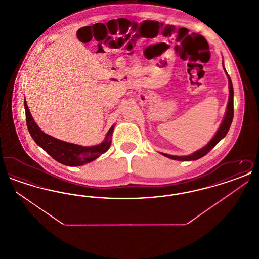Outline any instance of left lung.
Instances as JSON below:
<instances>
[{"label":"left lung","instance_id":"1","mask_svg":"<svg viewBox=\"0 0 259 259\" xmlns=\"http://www.w3.org/2000/svg\"><path fill=\"white\" fill-rule=\"evenodd\" d=\"M222 66H223V62H222ZM223 70H224L225 74H226L227 77H228V82H229V84H228V87H229V98H228V103H227V107H226V111H225L224 118H223V120H222V124H221L219 130L217 131L215 135L212 137V139L209 141V143H208L205 147L198 149V150L194 151L193 153H191V154H189V155L177 156V155H171V154H167V153H162V152H160L162 155H164V156H166V157H168V158H170V159H172V160H197L199 158L205 156L211 148H214V146H215L222 139H223V138L226 136L228 130H229V128H230V126H231L232 120H233V114H234V108H233V107H234V106H233L234 91H233V85H232L231 78H230V76L227 74V72H226L224 66H223Z\"/></svg>","mask_w":259,"mask_h":259}]
</instances>
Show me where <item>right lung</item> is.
<instances>
[{
    "mask_svg": "<svg viewBox=\"0 0 259 259\" xmlns=\"http://www.w3.org/2000/svg\"><path fill=\"white\" fill-rule=\"evenodd\" d=\"M25 113H26V123L28 130L37 146H39L45 151H47L50 156L66 166H81L89 162L97 159L99 156L105 153L111 144V136L113 132L114 124L108 131L105 140L96 146L83 147L72 143L64 142L56 139L52 136L46 134L34 121V118L27 106V102L24 100Z\"/></svg>",
    "mask_w": 259,
    "mask_h": 259,
    "instance_id": "1",
    "label": "right lung"
}]
</instances>
